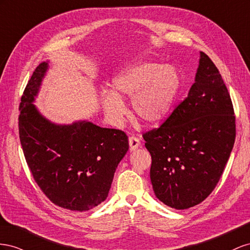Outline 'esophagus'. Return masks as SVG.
Segmentation results:
<instances>
[{
  "mask_svg": "<svg viewBox=\"0 0 250 250\" xmlns=\"http://www.w3.org/2000/svg\"><path fill=\"white\" fill-rule=\"evenodd\" d=\"M129 145H130L131 151H135V149H137L139 147L140 140L136 136H131L129 138Z\"/></svg>",
  "mask_w": 250,
  "mask_h": 250,
  "instance_id": "1",
  "label": "esophagus"
}]
</instances>
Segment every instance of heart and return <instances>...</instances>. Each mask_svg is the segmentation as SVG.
<instances>
[{
    "mask_svg": "<svg viewBox=\"0 0 250 250\" xmlns=\"http://www.w3.org/2000/svg\"><path fill=\"white\" fill-rule=\"evenodd\" d=\"M179 87L180 78L173 67L142 62L114 80L112 93L104 95V109L114 124L120 125L125 114L121 99L133 97L134 116L146 125H158L172 109Z\"/></svg>",
    "mask_w": 250,
    "mask_h": 250,
    "instance_id": "obj_1",
    "label": "heart"
}]
</instances>
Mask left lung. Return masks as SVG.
Returning a JSON list of instances; mask_svg holds the SVG:
<instances>
[{
    "mask_svg": "<svg viewBox=\"0 0 250 250\" xmlns=\"http://www.w3.org/2000/svg\"><path fill=\"white\" fill-rule=\"evenodd\" d=\"M151 154L156 197L176 209L204 201L215 189L236 139V116L218 68L204 52L188 97L158 129L142 135Z\"/></svg>",
    "mask_w": 250,
    "mask_h": 250,
    "instance_id": "obj_1",
    "label": "left lung"
}]
</instances>
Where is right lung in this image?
Segmentation results:
<instances>
[{"label":"right lung","mask_w":250,"mask_h":250,"mask_svg":"<svg viewBox=\"0 0 250 250\" xmlns=\"http://www.w3.org/2000/svg\"><path fill=\"white\" fill-rule=\"evenodd\" d=\"M47 67L42 62L35 69L21 98V145L34 181L50 201L69 210H89L108 197L129 140L124 131L89 121L58 125L42 117L32 102Z\"/></svg>","instance_id":"add662e5"}]
</instances>
